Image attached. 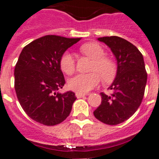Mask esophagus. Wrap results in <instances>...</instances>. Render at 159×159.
I'll return each instance as SVG.
<instances>
[{
    "mask_svg": "<svg viewBox=\"0 0 159 159\" xmlns=\"http://www.w3.org/2000/svg\"><path fill=\"white\" fill-rule=\"evenodd\" d=\"M86 95V94H82V93H78V92L76 93V97H77V98H82V97H84V96Z\"/></svg>",
    "mask_w": 159,
    "mask_h": 159,
    "instance_id": "esophagus-1",
    "label": "esophagus"
}]
</instances>
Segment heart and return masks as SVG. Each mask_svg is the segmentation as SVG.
Listing matches in <instances>:
<instances>
[{"mask_svg":"<svg viewBox=\"0 0 159 159\" xmlns=\"http://www.w3.org/2000/svg\"><path fill=\"white\" fill-rule=\"evenodd\" d=\"M81 51L94 61L92 71H98L105 82H110L113 79L116 71V65L111 60L104 57L105 52L102 47L94 43H88L82 45ZM60 63L61 69L67 74H72L75 70V61L71 53L68 52L64 53ZM98 73L93 72L88 74H78L69 80V87L78 93L90 91L98 86L101 81L100 75Z\"/></svg>","mask_w":159,"mask_h":159,"instance_id":"obj_1","label":"heart"}]
</instances>
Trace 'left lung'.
Masks as SVG:
<instances>
[{
    "instance_id": "left-lung-1",
    "label": "left lung",
    "mask_w": 159,
    "mask_h": 159,
    "mask_svg": "<svg viewBox=\"0 0 159 159\" xmlns=\"http://www.w3.org/2000/svg\"><path fill=\"white\" fill-rule=\"evenodd\" d=\"M98 40L110 48L116 59L117 69L108 87L113 93L100 94L102 102L94 115L107 125H119L136 112L143 98L147 82L143 56L137 47L120 37H102Z\"/></svg>"
}]
</instances>
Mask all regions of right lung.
<instances>
[{"label": "right lung", "instance_id": "right-lung-1", "mask_svg": "<svg viewBox=\"0 0 159 159\" xmlns=\"http://www.w3.org/2000/svg\"><path fill=\"white\" fill-rule=\"evenodd\" d=\"M81 38L45 35L24 47L14 69V88L24 111L42 125H58L76 100L72 91L57 92L65 83L61 58Z\"/></svg>", "mask_w": 159, "mask_h": 159}]
</instances>
